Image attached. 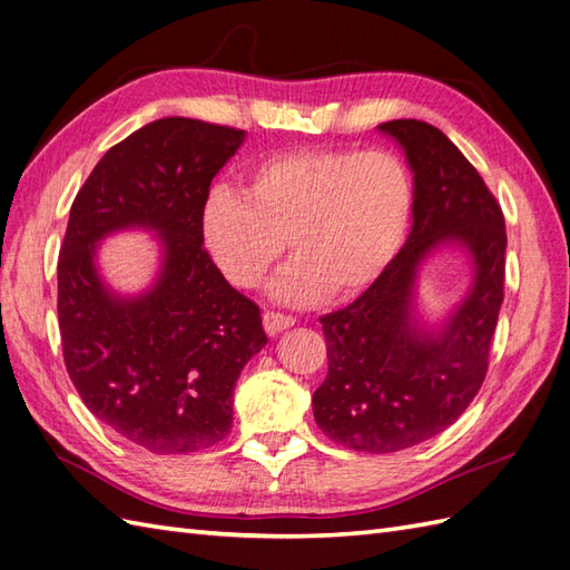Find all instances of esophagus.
Segmentation results:
<instances>
[{"label":"esophagus","mask_w":570,"mask_h":570,"mask_svg":"<svg viewBox=\"0 0 570 570\" xmlns=\"http://www.w3.org/2000/svg\"><path fill=\"white\" fill-rule=\"evenodd\" d=\"M262 323H265V330H267L269 337H274V334H279L282 330L294 327V325H296V317H294V315H284V313L267 311L265 315H262Z\"/></svg>","instance_id":"obj_1"}]
</instances>
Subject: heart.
Instances as JSON below:
<instances>
[{
    "label": "heart",
    "mask_w": 570,
    "mask_h": 570,
    "mask_svg": "<svg viewBox=\"0 0 570 570\" xmlns=\"http://www.w3.org/2000/svg\"><path fill=\"white\" fill-rule=\"evenodd\" d=\"M414 207L404 160L385 149H303L262 158L245 195L216 185L202 238L233 286L255 288L286 250L272 296L311 305L368 288L397 255Z\"/></svg>",
    "instance_id": "obj_1"
}]
</instances>
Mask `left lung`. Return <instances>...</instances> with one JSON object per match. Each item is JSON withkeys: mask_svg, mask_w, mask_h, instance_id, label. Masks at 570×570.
<instances>
[{"mask_svg": "<svg viewBox=\"0 0 570 570\" xmlns=\"http://www.w3.org/2000/svg\"><path fill=\"white\" fill-rule=\"evenodd\" d=\"M377 129L402 146L414 173V224L352 305L320 317L330 368L313 412L334 443L385 455L455 424L484 383L503 303L505 222L476 168L441 129L421 120ZM452 242L471 255L473 284L441 328H426L415 311L417 269Z\"/></svg>", "mask_w": 570, "mask_h": 570, "instance_id": "8db88e82", "label": "left lung"}]
</instances>
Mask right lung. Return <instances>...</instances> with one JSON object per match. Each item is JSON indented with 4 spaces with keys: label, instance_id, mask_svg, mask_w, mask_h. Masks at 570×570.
<instances>
[{
    "label": "right lung",
    "instance_id": "right-lung-1",
    "mask_svg": "<svg viewBox=\"0 0 570 570\" xmlns=\"http://www.w3.org/2000/svg\"><path fill=\"white\" fill-rule=\"evenodd\" d=\"M243 129L189 118L144 125L98 160L71 204L57 262L67 373L96 419L158 455L224 441L233 387L262 346L259 308L218 272L202 238L214 175ZM159 233L161 269L139 297L99 279L97 243L115 229Z\"/></svg>",
    "mask_w": 570,
    "mask_h": 570
}]
</instances>
